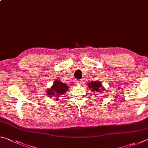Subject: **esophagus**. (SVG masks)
Wrapping results in <instances>:
<instances>
[{"label":"esophagus","instance_id":"esophagus-1","mask_svg":"<svg viewBox=\"0 0 148 148\" xmlns=\"http://www.w3.org/2000/svg\"><path fill=\"white\" fill-rule=\"evenodd\" d=\"M83 80H82V79H79V80H77V81L76 82V83L77 84H82V83H83Z\"/></svg>","mask_w":148,"mask_h":148}]
</instances>
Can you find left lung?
<instances>
[{
    "mask_svg": "<svg viewBox=\"0 0 148 148\" xmlns=\"http://www.w3.org/2000/svg\"><path fill=\"white\" fill-rule=\"evenodd\" d=\"M88 86L89 87V89H92V91L97 92H101L102 90H104V88H101L102 84L100 81L91 82V83L88 84Z\"/></svg>",
    "mask_w": 148,
    "mask_h": 148,
    "instance_id": "8db88e82",
    "label": "left lung"
}]
</instances>
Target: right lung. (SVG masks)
<instances>
[{"label":"right lung","instance_id":"1","mask_svg":"<svg viewBox=\"0 0 148 148\" xmlns=\"http://www.w3.org/2000/svg\"><path fill=\"white\" fill-rule=\"evenodd\" d=\"M69 86L66 84L62 83L60 81L57 80L53 83V86L51 87V89L47 90V95H49V97H58L60 95L64 93L65 92L68 91Z\"/></svg>","mask_w":148,"mask_h":148}]
</instances>
